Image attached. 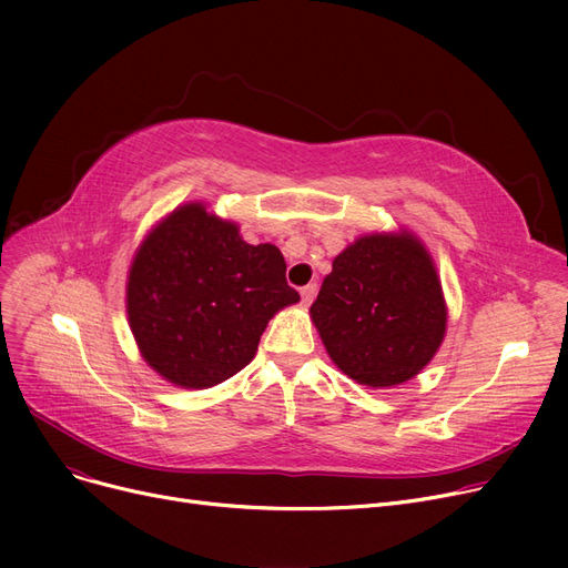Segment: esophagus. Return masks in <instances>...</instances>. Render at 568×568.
Here are the masks:
<instances>
[{
    "mask_svg": "<svg viewBox=\"0 0 568 568\" xmlns=\"http://www.w3.org/2000/svg\"><path fill=\"white\" fill-rule=\"evenodd\" d=\"M315 294H317V285L315 283H308L306 287H302V304L311 306L313 300H315Z\"/></svg>",
    "mask_w": 568,
    "mask_h": 568,
    "instance_id": "34e87169",
    "label": "esophagus"
}]
</instances>
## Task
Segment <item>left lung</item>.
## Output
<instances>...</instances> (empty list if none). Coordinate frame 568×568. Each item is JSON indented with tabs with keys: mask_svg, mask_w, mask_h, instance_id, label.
<instances>
[{
	"mask_svg": "<svg viewBox=\"0 0 568 568\" xmlns=\"http://www.w3.org/2000/svg\"><path fill=\"white\" fill-rule=\"evenodd\" d=\"M311 320L347 377L392 389L433 362L449 308L426 244L398 227L362 234L334 257Z\"/></svg>",
	"mask_w": 568,
	"mask_h": 568,
	"instance_id": "1",
	"label": "left lung"
}]
</instances>
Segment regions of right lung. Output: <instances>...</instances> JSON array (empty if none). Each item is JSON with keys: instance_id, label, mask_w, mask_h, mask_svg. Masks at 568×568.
I'll list each match as a JSON object with an SVG mask.
<instances>
[{"instance_id": "right-lung-1", "label": "right lung", "mask_w": 568, "mask_h": 568, "mask_svg": "<svg viewBox=\"0 0 568 568\" xmlns=\"http://www.w3.org/2000/svg\"><path fill=\"white\" fill-rule=\"evenodd\" d=\"M300 302L274 244H248L204 202L172 209L140 242L126 315L140 356L179 389H209L242 368L278 311Z\"/></svg>"}]
</instances>
